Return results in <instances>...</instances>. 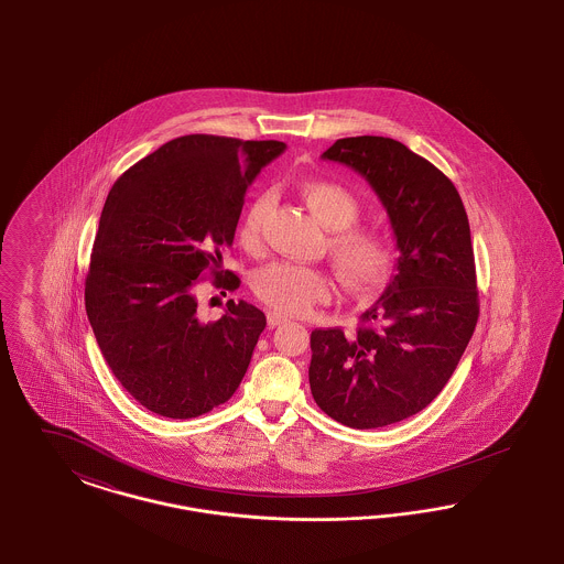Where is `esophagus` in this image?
Wrapping results in <instances>:
<instances>
[{
    "mask_svg": "<svg viewBox=\"0 0 564 564\" xmlns=\"http://www.w3.org/2000/svg\"><path fill=\"white\" fill-rule=\"evenodd\" d=\"M284 322H289V317L286 315H282V313L270 312L268 313V324L275 328V326H280V324H284Z\"/></svg>",
    "mask_w": 564,
    "mask_h": 564,
    "instance_id": "esophagus-1",
    "label": "esophagus"
}]
</instances>
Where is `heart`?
Returning <instances> with one entry per match:
<instances>
[{"instance_id": "1", "label": "heart", "mask_w": 564, "mask_h": 564, "mask_svg": "<svg viewBox=\"0 0 564 564\" xmlns=\"http://www.w3.org/2000/svg\"><path fill=\"white\" fill-rule=\"evenodd\" d=\"M301 194L315 217L328 228V251L343 282L357 292L376 289L391 268L393 251L389 238L376 226L355 224L361 205L354 192L330 180H307ZM272 207V196L261 194L252 200L240 221V242L245 249H257L263 236V221ZM252 291L273 312L301 315L315 303H324L333 294V280L322 268L294 261H273L252 278Z\"/></svg>"}]
</instances>
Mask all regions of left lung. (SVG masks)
<instances>
[{"instance_id": "1", "label": "left lung", "mask_w": 564, "mask_h": 564, "mask_svg": "<svg viewBox=\"0 0 564 564\" xmlns=\"http://www.w3.org/2000/svg\"><path fill=\"white\" fill-rule=\"evenodd\" d=\"M322 156L368 180L391 219L399 259L354 334L313 330L312 395L345 426L380 429L414 416L441 393L475 333L470 226L452 180L397 140L343 138Z\"/></svg>"}]
</instances>
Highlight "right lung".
Wrapping results in <instances>:
<instances>
[{
  "instance_id": "right-lung-1",
  "label": "right lung",
  "mask_w": 564,
  "mask_h": 564,
  "mask_svg": "<svg viewBox=\"0 0 564 564\" xmlns=\"http://www.w3.org/2000/svg\"><path fill=\"white\" fill-rule=\"evenodd\" d=\"M286 144L192 133L138 161L108 192L85 312L112 375L147 410L196 417L226 403L251 364L265 313L228 301L215 322L198 315L196 286L236 291L221 270L245 194Z\"/></svg>"
}]
</instances>
